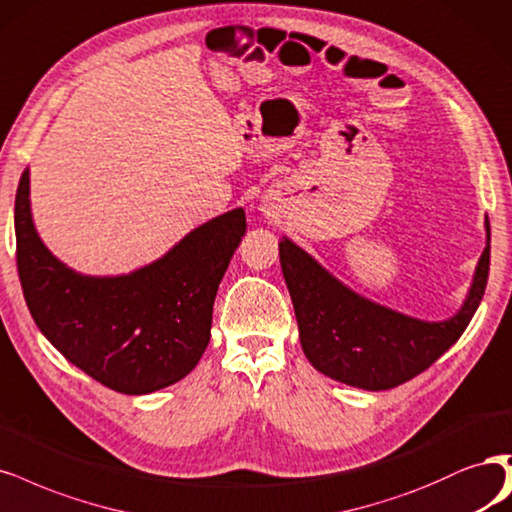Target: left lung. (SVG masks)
Masks as SVG:
<instances>
[{
	"instance_id": "left-lung-1",
	"label": "left lung",
	"mask_w": 512,
	"mask_h": 512,
	"mask_svg": "<svg viewBox=\"0 0 512 512\" xmlns=\"http://www.w3.org/2000/svg\"><path fill=\"white\" fill-rule=\"evenodd\" d=\"M487 248L462 311L447 322H421L347 290L298 245L284 239L279 260L292 296L307 360L326 377L362 390H390L430 368L462 337L489 277Z\"/></svg>"
}]
</instances>
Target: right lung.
<instances>
[{"label": "right lung", "mask_w": 512, "mask_h": 512, "mask_svg": "<svg viewBox=\"0 0 512 512\" xmlns=\"http://www.w3.org/2000/svg\"><path fill=\"white\" fill-rule=\"evenodd\" d=\"M245 226L243 209H233L150 267L122 277L78 275L35 233L25 169L14 203L16 267L31 317L69 362L114 392L150 394L201 360L220 279Z\"/></svg>", "instance_id": "1"}]
</instances>
